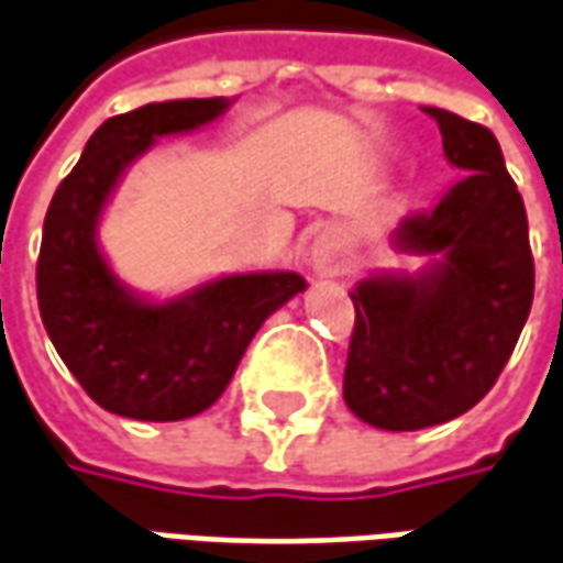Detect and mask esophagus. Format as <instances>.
Here are the masks:
<instances>
[{
  "label": "esophagus",
  "instance_id": "esophagus-1",
  "mask_svg": "<svg viewBox=\"0 0 563 563\" xmlns=\"http://www.w3.org/2000/svg\"><path fill=\"white\" fill-rule=\"evenodd\" d=\"M342 243H339V236L332 231L317 233V240H313L311 246V265L317 274H335L339 267H342Z\"/></svg>",
  "mask_w": 563,
  "mask_h": 563
}]
</instances>
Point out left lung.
I'll return each mask as SVG.
<instances>
[{
	"mask_svg": "<svg viewBox=\"0 0 563 563\" xmlns=\"http://www.w3.org/2000/svg\"><path fill=\"white\" fill-rule=\"evenodd\" d=\"M459 175L394 246L434 255L419 274L357 283L345 404L366 426L419 431L468 412L496 385L533 305L527 212L487 125L426 107Z\"/></svg>",
	"mask_w": 563,
	"mask_h": 563,
	"instance_id": "obj_1",
	"label": "left lung"
}]
</instances>
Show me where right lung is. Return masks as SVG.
<instances>
[{
	"mask_svg": "<svg viewBox=\"0 0 563 563\" xmlns=\"http://www.w3.org/2000/svg\"><path fill=\"white\" fill-rule=\"evenodd\" d=\"M228 107V98H187L110 117L52 197L36 262L42 323L60 361L107 412L178 422L209 410L258 327L305 289L292 271L233 274L172 301H144L98 250V221L122 172L156 137L194 132Z\"/></svg>",
	"mask_w": 563,
	"mask_h": 563,
	"instance_id": "right-lung-1",
	"label": "right lung"
}]
</instances>
